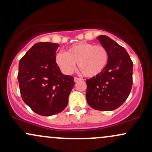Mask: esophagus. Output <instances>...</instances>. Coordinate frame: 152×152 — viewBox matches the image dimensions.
Wrapping results in <instances>:
<instances>
[{"label": "esophagus", "instance_id": "1", "mask_svg": "<svg viewBox=\"0 0 152 152\" xmlns=\"http://www.w3.org/2000/svg\"><path fill=\"white\" fill-rule=\"evenodd\" d=\"M82 81L81 78H77V77H75V78H74V81H75V82H78V81Z\"/></svg>", "mask_w": 152, "mask_h": 152}]
</instances>
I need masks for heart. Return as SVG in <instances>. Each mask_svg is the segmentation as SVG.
<instances>
[{
	"label": "heart",
	"instance_id": "obj_1",
	"mask_svg": "<svg viewBox=\"0 0 152 152\" xmlns=\"http://www.w3.org/2000/svg\"><path fill=\"white\" fill-rule=\"evenodd\" d=\"M109 54L102 45L78 43L56 56V63L65 74L73 73L77 64L83 76L91 78L98 76L104 70L109 62Z\"/></svg>",
	"mask_w": 152,
	"mask_h": 152
}]
</instances>
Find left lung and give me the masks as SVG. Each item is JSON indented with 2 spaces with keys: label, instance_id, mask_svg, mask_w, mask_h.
<instances>
[{
  "label": "left lung",
  "instance_id": "8db88e82",
  "mask_svg": "<svg viewBox=\"0 0 152 152\" xmlns=\"http://www.w3.org/2000/svg\"><path fill=\"white\" fill-rule=\"evenodd\" d=\"M97 39L107 49L109 62L100 74L86 80V101L99 111H112L123 104L132 87L133 62L124 47L106 36Z\"/></svg>",
  "mask_w": 152,
  "mask_h": 152
}]
</instances>
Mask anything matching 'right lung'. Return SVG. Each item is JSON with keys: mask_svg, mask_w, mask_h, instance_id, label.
I'll return each instance as SVG.
<instances>
[{"mask_svg": "<svg viewBox=\"0 0 152 152\" xmlns=\"http://www.w3.org/2000/svg\"><path fill=\"white\" fill-rule=\"evenodd\" d=\"M58 43H35L19 61L18 80L21 97L41 116L62 111L74 86V77L64 75L56 63Z\"/></svg>", "mask_w": 152, "mask_h": 152, "instance_id": "1", "label": "right lung"}]
</instances>
